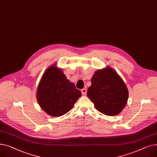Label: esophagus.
Returning <instances> with one entry per match:
<instances>
[{
    "label": "esophagus",
    "mask_w": 157,
    "mask_h": 157,
    "mask_svg": "<svg viewBox=\"0 0 157 157\" xmlns=\"http://www.w3.org/2000/svg\"><path fill=\"white\" fill-rule=\"evenodd\" d=\"M81 93H82V94H83V95H85L86 94V92H87V90H86V88H83V89H81Z\"/></svg>",
    "instance_id": "1"
}]
</instances>
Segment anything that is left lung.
Wrapping results in <instances>:
<instances>
[{"instance_id":"obj_1","label":"left lung","mask_w":157,"mask_h":157,"mask_svg":"<svg viewBox=\"0 0 157 157\" xmlns=\"http://www.w3.org/2000/svg\"><path fill=\"white\" fill-rule=\"evenodd\" d=\"M91 83L87 96L96 109L108 116L120 113L127 103L128 91L119 74L107 66L95 72Z\"/></svg>"}]
</instances>
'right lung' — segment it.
I'll list each match as a JSON object with an SVG mask.
<instances>
[{
	"label": "right lung",
	"instance_id": "right-lung-1",
	"mask_svg": "<svg viewBox=\"0 0 157 157\" xmlns=\"http://www.w3.org/2000/svg\"><path fill=\"white\" fill-rule=\"evenodd\" d=\"M52 65L45 71L37 89V100L40 108L51 117L68 113L81 96L80 90L67 79L62 69Z\"/></svg>",
	"mask_w": 157,
	"mask_h": 157
}]
</instances>
